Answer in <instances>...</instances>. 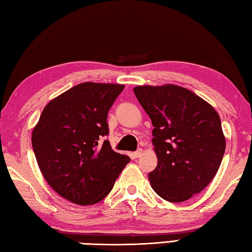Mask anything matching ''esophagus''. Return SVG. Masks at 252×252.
I'll list each match as a JSON object with an SVG mask.
<instances>
[{"label":"esophagus","mask_w":252,"mask_h":252,"mask_svg":"<svg viewBox=\"0 0 252 252\" xmlns=\"http://www.w3.org/2000/svg\"><path fill=\"white\" fill-rule=\"evenodd\" d=\"M142 149H139V150H136L135 152H133V155H132V156H133V158H135V159H136V158H140V157H141L142 156Z\"/></svg>","instance_id":"34e87169"}]
</instances>
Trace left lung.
Segmentation results:
<instances>
[{
  "label": "left lung",
  "mask_w": 252,
  "mask_h": 252,
  "mask_svg": "<svg viewBox=\"0 0 252 252\" xmlns=\"http://www.w3.org/2000/svg\"><path fill=\"white\" fill-rule=\"evenodd\" d=\"M151 119L158 164L149 173L152 189L170 202H183L206 188L225 150L219 114L190 90L173 84L135 87Z\"/></svg>",
  "instance_id": "1"
}]
</instances>
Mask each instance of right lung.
<instances>
[{"mask_svg":"<svg viewBox=\"0 0 252 252\" xmlns=\"http://www.w3.org/2000/svg\"><path fill=\"white\" fill-rule=\"evenodd\" d=\"M125 85L80 83L50 101L32 132V147L51 188L88 206L104 199L130 158L112 150L108 112Z\"/></svg>","mask_w":252,"mask_h":252,"instance_id":"1","label":"right lung"}]
</instances>
